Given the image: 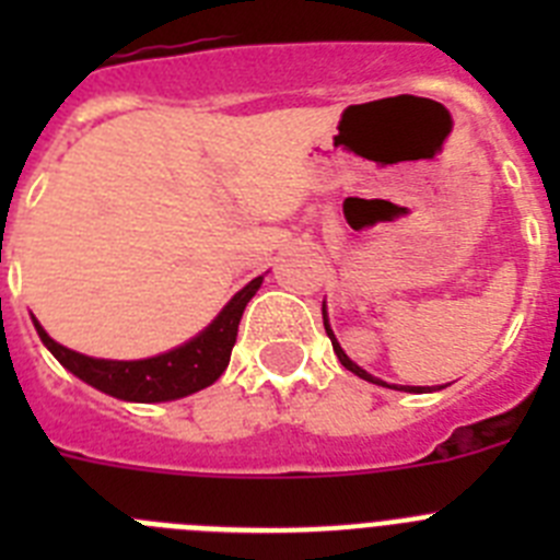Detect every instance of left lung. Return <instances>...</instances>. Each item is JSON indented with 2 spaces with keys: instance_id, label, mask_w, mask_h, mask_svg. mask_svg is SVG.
I'll return each mask as SVG.
<instances>
[{
  "instance_id": "obj_1",
  "label": "left lung",
  "mask_w": 560,
  "mask_h": 560,
  "mask_svg": "<svg viewBox=\"0 0 560 560\" xmlns=\"http://www.w3.org/2000/svg\"><path fill=\"white\" fill-rule=\"evenodd\" d=\"M323 323H325V334L330 336V345H334V353L339 355L341 368H348L350 373H355V375H359V378H364V381H373V384H381V387H387V384H384V381H381V378H375V375H370L368 370H361L359 364H353V361L348 359V353H345V350L339 348V341H336L334 330H330V325H328V316H325V308H323ZM393 389H398V387H393ZM400 389H407V393H427V387H400Z\"/></svg>"
}]
</instances>
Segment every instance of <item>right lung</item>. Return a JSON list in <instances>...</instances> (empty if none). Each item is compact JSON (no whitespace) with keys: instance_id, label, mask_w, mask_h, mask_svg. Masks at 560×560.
<instances>
[{"instance_id":"right-lung-1","label":"right lung","mask_w":560,"mask_h":560,"mask_svg":"<svg viewBox=\"0 0 560 560\" xmlns=\"http://www.w3.org/2000/svg\"><path fill=\"white\" fill-rule=\"evenodd\" d=\"M264 277H255L249 285L232 296L226 308L212 319L210 328L201 330L196 339H190L182 348L171 353L153 355L142 361H106L92 359V355L75 353L63 348L56 339H49L47 330L36 323L38 336L47 345V350L61 361L63 368L81 381L92 384L101 393L120 400H137V404H156V400H176L190 393L210 387L221 378V373L230 364L232 348H235L237 325L244 316L246 303L255 291L260 289Z\"/></svg>"}]
</instances>
